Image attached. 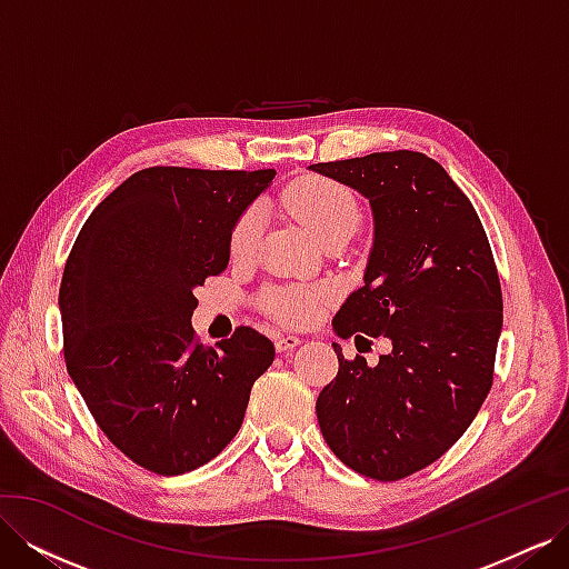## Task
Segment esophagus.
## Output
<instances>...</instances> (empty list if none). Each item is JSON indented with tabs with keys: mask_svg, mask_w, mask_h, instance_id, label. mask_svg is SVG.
<instances>
[{
	"mask_svg": "<svg viewBox=\"0 0 569 569\" xmlns=\"http://www.w3.org/2000/svg\"><path fill=\"white\" fill-rule=\"evenodd\" d=\"M299 343H301V339L295 335H280L278 339H274V349H278L280 353H289V351H295Z\"/></svg>",
	"mask_w": 569,
	"mask_h": 569,
	"instance_id": "34e87169",
	"label": "esophagus"
}]
</instances>
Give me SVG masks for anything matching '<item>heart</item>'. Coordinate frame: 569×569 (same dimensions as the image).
<instances>
[{
  "instance_id": "obj_1",
  "label": "heart",
  "mask_w": 569,
  "mask_h": 569,
  "mask_svg": "<svg viewBox=\"0 0 569 569\" xmlns=\"http://www.w3.org/2000/svg\"><path fill=\"white\" fill-rule=\"evenodd\" d=\"M284 206L303 226L311 230L318 242L347 234L351 237L358 228L360 209L356 197L347 187L327 178H303L284 192ZM263 230V211L251 206L237 218L230 232V253L237 261H247L258 249V239ZM322 303V291L318 289H274L266 295V306L284 322L306 325L311 322Z\"/></svg>"
}]
</instances>
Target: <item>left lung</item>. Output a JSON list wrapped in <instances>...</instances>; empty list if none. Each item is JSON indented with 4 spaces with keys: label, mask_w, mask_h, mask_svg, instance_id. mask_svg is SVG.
<instances>
[{
    "label": "left lung",
    "mask_w": 569,
    "mask_h": 569,
    "mask_svg": "<svg viewBox=\"0 0 569 569\" xmlns=\"http://www.w3.org/2000/svg\"><path fill=\"white\" fill-rule=\"evenodd\" d=\"M370 201L363 287L332 320L337 337H387L368 366L347 360L316 403L320 432L351 470L393 481L427 468L485 403L503 327V297L485 228L451 176L420 151L308 166Z\"/></svg>",
    "instance_id": "1"
}]
</instances>
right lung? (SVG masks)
I'll return each instance as SVG.
<instances>
[{"instance_id":"right-lung-1","label":"right lung","mask_w":569,"mask_h":569,"mask_svg":"<svg viewBox=\"0 0 569 569\" xmlns=\"http://www.w3.org/2000/svg\"><path fill=\"white\" fill-rule=\"evenodd\" d=\"M274 170L157 166L101 201L63 268L59 311L73 385L116 449L157 475L213 460L242 427L274 358L237 327L194 341V289L230 261V232Z\"/></svg>"}]
</instances>
